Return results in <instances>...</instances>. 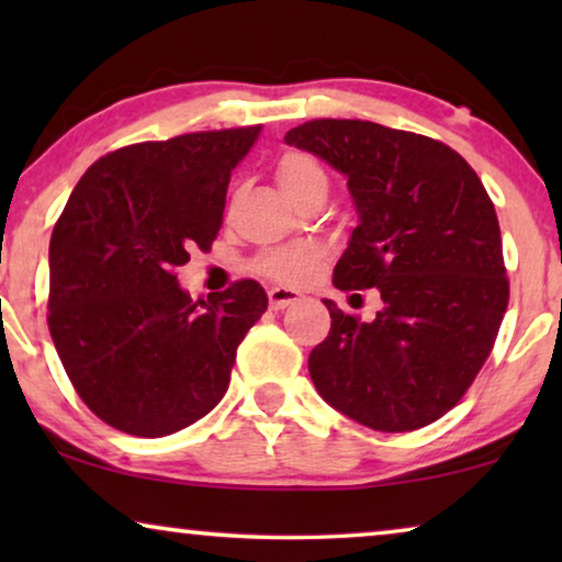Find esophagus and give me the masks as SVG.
I'll return each mask as SVG.
<instances>
[{"label":"esophagus","mask_w":562,"mask_h":562,"mask_svg":"<svg viewBox=\"0 0 562 562\" xmlns=\"http://www.w3.org/2000/svg\"><path fill=\"white\" fill-rule=\"evenodd\" d=\"M268 302H271V310H286V306H294L296 302H302V294L294 289H286V286H273L268 291Z\"/></svg>","instance_id":"obj_1"}]
</instances>
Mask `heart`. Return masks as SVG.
Wrapping results in <instances>:
<instances>
[{"mask_svg":"<svg viewBox=\"0 0 562 562\" xmlns=\"http://www.w3.org/2000/svg\"><path fill=\"white\" fill-rule=\"evenodd\" d=\"M276 181H279L281 191L291 202L310 194V191H325L327 194L329 189V176L325 166L314 156H306V153L299 150L281 156L279 166H276ZM322 260H325V248H319L314 243H302L291 245V248L266 252L258 260V271L279 283L299 286V283H306L319 271Z\"/></svg>","mask_w":562,"mask_h":562,"instance_id":"obj_1","label":"heart"}]
</instances>
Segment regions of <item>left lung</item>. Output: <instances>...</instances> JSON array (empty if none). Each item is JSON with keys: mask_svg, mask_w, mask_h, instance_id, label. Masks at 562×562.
<instances>
[{"mask_svg": "<svg viewBox=\"0 0 562 562\" xmlns=\"http://www.w3.org/2000/svg\"><path fill=\"white\" fill-rule=\"evenodd\" d=\"M283 140L348 179L358 227L333 283L383 299L371 322L325 299L333 327L310 352L314 386L379 432L432 425L479 375L509 304L486 189L448 145L375 122L314 120Z\"/></svg>", "mask_w": 562, "mask_h": 562, "instance_id": "left-lung-1", "label": "left lung"}]
</instances>
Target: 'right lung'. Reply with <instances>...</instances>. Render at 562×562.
<instances>
[{
	"label": "right lung",
	"mask_w": 562,
	"mask_h": 562,
	"mask_svg": "<svg viewBox=\"0 0 562 562\" xmlns=\"http://www.w3.org/2000/svg\"><path fill=\"white\" fill-rule=\"evenodd\" d=\"M258 135L212 130L114 150L53 227L50 337L83 404L114 429L179 432L225 396L266 291L237 281L194 304L173 268L217 237L229 176Z\"/></svg>",
	"instance_id": "1"
}]
</instances>
